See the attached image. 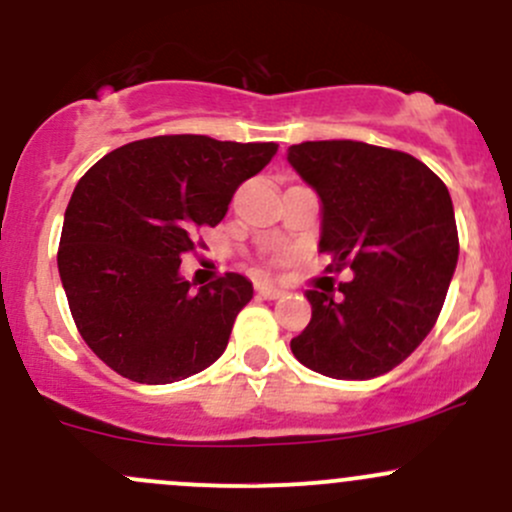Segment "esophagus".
I'll return each mask as SVG.
<instances>
[{
    "label": "esophagus",
    "mask_w": 512,
    "mask_h": 512,
    "mask_svg": "<svg viewBox=\"0 0 512 512\" xmlns=\"http://www.w3.org/2000/svg\"><path fill=\"white\" fill-rule=\"evenodd\" d=\"M257 292H260V297H265V299H279L284 294V289L277 287V284H272V282H260L257 284Z\"/></svg>",
    "instance_id": "1"
}]
</instances>
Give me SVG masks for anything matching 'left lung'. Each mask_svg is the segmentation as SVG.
I'll list each match as a JSON object with an SVG mask.
<instances>
[{
  "label": "left lung",
  "mask_w": 512,
  "mask_h": 512,
  "mask_svg": "<svg viewBox=\"0 0 512 512\" xmlns=\"http://www.w3.org/2000/svg\"><path fill=\"white\" fill-rule=\"evenodd\" d=\"M287 161L321 201L328 270L353 272L338 294L306 289L294 358L326 378H378L437 324L459 260L449 188L410 154L353 139L292 144Z\"/></svg>",
  "instance_id": "1"
}]
</instances>
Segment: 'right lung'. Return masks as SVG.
Here are the masks:
<instances>
[{
    "instance_id": "1",
    "label": "right lung",
    "mask_w": 512,
    "mask_h": 512,
    "mask_svg": "<svg viewBox=\"0 0 512 512\" xmlns=\"http://www.w3.org/2000/svg\"><path fill=\"white\" fill-rule=\"evenodd\" d=\"M274 154V142L169 134L115 149L78 181L58 274L75 326L102 363L134 383L166 385L223 355L252 282L230 272L196 287L181 274V255Z\"/></svg>"
}]
</instances>
